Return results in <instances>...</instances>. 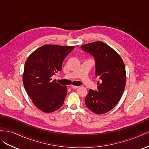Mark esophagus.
Returning a JSON list of instances; mask_svg holds the SVG:
<instances>
[{
	"mask_svg": "<svg viewBox=\"0 0 149 149\" xmlns=\"http://www.w3.org/2000/svg\"><path fill=\"white\" fill-rule=\"evenodd\" d=\"M70 87L72 88H74V89H77L78 88L79 86H74V85H71Z\"/></svg>",
	"mask_w": 149,
	"mask_h": 149,
	"instance_id": "obj_1",
	"label": "esophagus"
}]
</instances>
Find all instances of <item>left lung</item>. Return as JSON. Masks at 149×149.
<instances>
[{
    "label": "left lung",
    "mask_w": 149,
    "mask_h": 149,
    "mask_svg": "<svg viewBox=\"0 0 149 149\" xmlns=\"http://www.w3.org/2000/svg\"><path fill=\"white\" fill-rule=\"evenodd\" d=\"M85 52L94 56L96 61L97 90L89 89L85 104L94 113L102 114L109 112L118 103L125 86V65L119 54L107 44L98 41L81 45Z\"/></svg>",
    "instance_id": "8db88e82"
}]
</instances>
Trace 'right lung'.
Masks as SVG:
<instances>
[{"instance_id":"1","label":"right lung","mask_w":149,"mask_h":149,"mask_svg":"<svg viewBox=\"0 0 149 149\" xmlns=\"http://www.w3.org/2000/svg\"><path fill=\"white\" fill-rule=\"evenodd\" d=\"M72 46L45 45L26 60L23 74L25 89L34 105L44 112H52L61 107L67 95V87L52 81V76L61 71Z\"/></svg>"}]
</instances>
